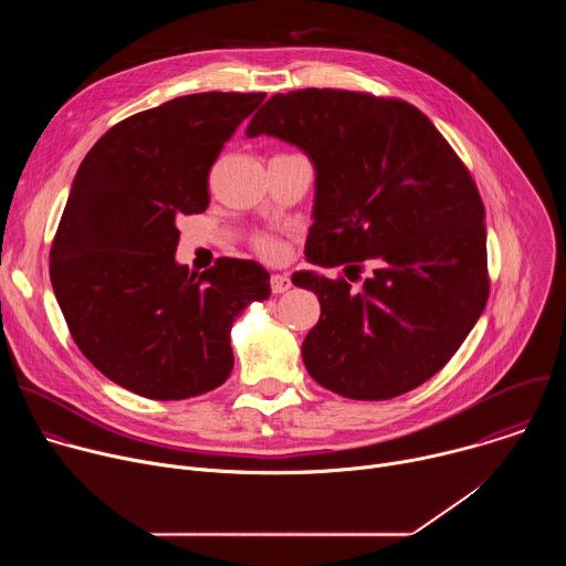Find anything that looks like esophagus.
<instances>
[{
	"label": "esophagus",
	"instance_id": "obj_1",
	"mask_svg": "<svg viewBox=\"0 0 566 566\" xmlns=\"http://www.w3.org/2000/svg\"><path fill=\"white\" fill-rule=\"evenodd\" d=\"M271 289H273V293H286L291 289V277L284 273L271 275Z\"/></svg>",
	"mask_w": 566,
	"mask_h": 566
}]
</instances>
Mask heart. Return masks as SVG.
Here are the masks:
<instances>
[{"label": "heart", "instance_id": "heart-1", "mask_svg": "<svg viewBox=\"0 0 566 566\" xmlns=\"http://www.w3.org/2000/svg\"><path fill=\"white\" fill-rule=\"evenodd\" d=\"M258 249H260L264 255H271V258L280 253V244H277L275 239H271V237H260Z\"/></svg>", "mask_w": 566, "mask_h": 566}]
</instances>
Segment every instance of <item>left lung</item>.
<instances>
[{"mask_svg": "<svg viewBox=\"0 0 566 566\" xmlns=\"http://www.w3.org/2000/svg\"><path fill=\"white\" fill-rule=\"evenodd\" d=\"M302 149L315 170L308 264L371 266L358 291L315 271L293 284L319 300L302 343L315 382L387 400L432 378L489 300L486 226L474 181L426 114L340 90L275 94L247 136ZM355 277H350V273Z\"/></svg>", "mask_w": 566, "mask_h": 566, "instance_id": "1", "label": "left lung"}]
</instances>
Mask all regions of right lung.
<instances>
[{
    "label": "right lung",
    "mask_w": 566,
    "mask_h": 566,
    "mask_svg": "<svg viewBox=\"0 0 566 566\" xmlns=\"http://www.w3.org/2000/svg\"><path fill=\"white\" fill-rule=\"evenodd\" d=\"M266 94L206 92L114 125L80 164L51 249V284L77 349L116 385L156 400L219 387L232 322L271 295L253 260L179 264L177 221L208 208L223 143Z\"/></svg>",
    "instance_id": "1"
}]
</instances>
